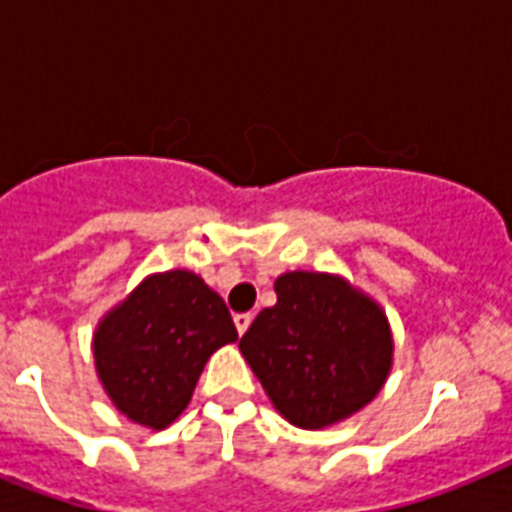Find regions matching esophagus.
Segmentation results:
<instances>
[{"mask_svg":"<svg viewBox=\"0 0 512 512\" xmlns=\"http://www.w3.org/2000/svg\"><path fill=\"white\" fill-rule=\"evenodd\" d=\"M233 324H236V332L244 335L249 329V324H252V313H236V316H233Z\"/></svg>","mask_w":512,"mask_h":512,"instance_id":"esophagus-1","label":"esophagus"}]
</instances>
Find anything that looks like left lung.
<instances>
[{"instance_id":"left-lung-1","label":"left lung","mask_w":512,"mask_h":512,"mask_svg":"<svg viewBox=\"0 0 512 512\" xmlns=\"http://www.w3.org/2000/svg\"><path fill=\"white\" fill-rule=\"evenodd\" d=\"M239 340L241 356L276 412L295 428L321 430L361 412L393 369V332L382 305L348 279L287 271Z\"/></svg>"}]
</instances>
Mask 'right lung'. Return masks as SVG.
I'll return each instance as SVG.
<instances>
[{"label":"right lung","mask_w":512,"mask_h":512,"mask_svg":"<svg viewBox=\"0 0 512 512\" xmlns=\"http://www.w3.org/2000/svg\"><path fill=\"white\" fill-rule=\"evenodd\" d=\"M223 297L185 268L151 273L92 335L98 380L111 404L148 430H164L191 404L209 356L236 342Z\"/></svg>","instance_id":"obj_1"}]
</instances>
